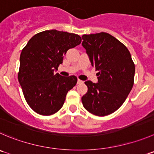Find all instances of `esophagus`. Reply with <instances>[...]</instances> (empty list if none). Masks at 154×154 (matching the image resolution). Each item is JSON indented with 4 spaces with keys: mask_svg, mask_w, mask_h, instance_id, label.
Wrapping results in <instances>:
<instances>
[{
    "mask_svg": "<svg viewBox=\"0 0 154 154\" xmlns=\"http://www.w3.org/2000/svg\"><path fill=\"white\" fill-rule=\"evenodd\" d=\"M83 82H84L82 81V80L80 79H78V81H77V83H78V84H82Z\"/></svg>",
    "mask_w": 154,
    "mask_h": 154,
    "instance_id": "1",
    "label": "esophagus"
}]
</instances>
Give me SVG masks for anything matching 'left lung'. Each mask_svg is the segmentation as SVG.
I'll list each match as a JSON object with an SVG mask.
<instances>
[{
	"label": "left lung",
	"instance_id": "obj_1",
	"mask_svg": "<svg viewBox=\"0 0 154 154\" xmlns=\"http://www.w3.org/2000/svg\"><path fill=\"white\" fill-rule=\"evenodd\" d=\"M86 50L97 75V83L85 82L88 92L82 97L91 113L104 116L112 113L126 100L134 85V63L128 48L106 32L84 35Z\"/></svg>",
	"mask_w": 154,
	"mask_h": 154
}]
</instances>
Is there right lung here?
Masks as SVG:
<instances>
[{
	"instance_id": "1",
	"label": "right lung",
	"mask_w": 154,
	"mask_h": 154,
	"mask_svg": "<svg viewBox=\"0 0 154 154\" xmlns=\"http://www.w3.org/2000/svg\"><path fill=\"white\" fill-rule=\"evenodd\" d=\"M81 42L79 35L52 29L35 35L23 49L18 80L26 102L35 112L50 116L61 109L77 77H64L54 70L67 51Z\"/></svg>"
}]
</instances>
